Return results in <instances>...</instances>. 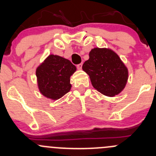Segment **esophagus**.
I'll list each match as a JSON object with an SVG mask.
<instances>
[{
  "label": "esophagus",
  "instance_id": "esophagus-1",
  "mask_svg": "<svg viewBox=\"0 0 156 156\" xmlns=\"http://www.w3.org/2000/svg\"><path fill=\"white\" fill-rule=\"evenodd\" d=\"M77 69H82V63H80L77 65Z\"/></svg>",
  "mask_w": 156,
  "mask_h": 156
}]
</instances>
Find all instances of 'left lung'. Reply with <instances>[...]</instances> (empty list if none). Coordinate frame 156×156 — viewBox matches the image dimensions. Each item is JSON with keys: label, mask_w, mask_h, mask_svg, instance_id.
I'll use <instances>...</instances> for the list:
<instances>
[{"label": "left lung", "mask_w": 156, "mask_h": 156, "mask_svg": "<svg viewBox=\"0 0 156 156\" xmlns=\"http://www.w3.org/2000/svg\"><path fill=\"white\" fill-rule=\"evenodd\" d=\"M82 69L90 78L96 90L108 97H114L124 89L128 78L127 69L112 50L94 48Z\"/></svg>", "instance_id": "1"}]
</instances>
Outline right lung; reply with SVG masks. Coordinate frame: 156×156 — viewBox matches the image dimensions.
Wrapping results in <instances>:
<instances>
[{"instance_id":"add662e5","label":"right lung","mask_w":156,"mask_h":156,"mask_svg":"<svg viewBox=\"0 0 156 156\" xmlns=\"http://www.w3.org/2000/svg\"><path fill=\"white\" fill-rule=\"evenodd\" d=\"M76 67L69 60L50 55L36 70L40 92L48 98L58 100L70 90V77Z\"/></svg>"}]
</instances>
